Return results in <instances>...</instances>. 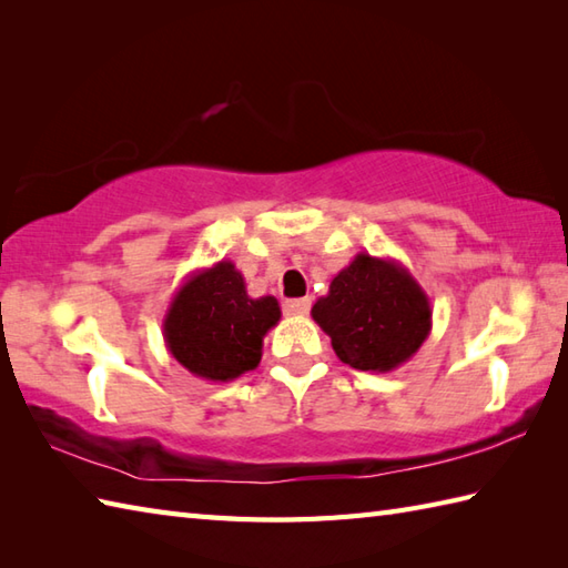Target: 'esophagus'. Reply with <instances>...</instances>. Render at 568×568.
Returning a JSON list of instances; mask_svg holds the SVG:
<instances>
[{
	"label": "esophagus",
	"instance_id": "esophagus-1",
	"mask_svg": "<svg viewBox=\"0 0 568 568\" xmlns=\"http://www.w3.org/2000/svg\"><path fill=\"white\" fill-rule=\"evenodd\" d=\"M310 305H312L310 297H295V300H285L283 310H285V315H291V317H305L310 312Z\"/></svg>",
	"mask_w": 568,
	"mask_h": 568
}]
</instances>
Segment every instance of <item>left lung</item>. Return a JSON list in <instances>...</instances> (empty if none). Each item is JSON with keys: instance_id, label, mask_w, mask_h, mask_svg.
Returning a JSON list of instances; mask_svg holds the SVG:
<instances>
[{"instance_id": "left-lung-1", "label": "left lung", "mask_w": 568, "mask_h": 568, "mask_svg": "<svg viewBox=\"0 0 568 568\" xmlns=\"http://www.w3.org/2000/svg\"><path fill=\"white\" fill-rule=\"evenodd\" d=\"M342 364L388 373L413 358L432 332L427 293L403 263L356 253L312 305Z\"/></svg>"}]
</instances>
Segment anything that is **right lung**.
Segmentation results:
<instances>
[{"label":"right lung","mask_w":568,"mask_h":568,"mask_svg":"<svg viewBox=\"0 0 568 568\" xmlns=\"http://www.w3.org/2000/svg\"><path fill=\"white\" fill-rule=\"evenodd\" d=\"M281 322L273 295L251 297L234 261L192 271L163 317L165 348L195 378L229 383L261 364L263 336Z\"/></svg>","instance_id":"1"}]
</instances>
